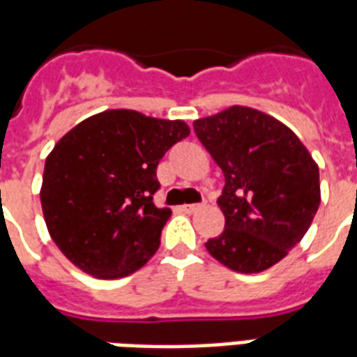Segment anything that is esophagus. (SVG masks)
<instances>
[{
    "label": "esophagus",
    "mask_w": 357,
    "mask_h": 357,
    "mask_svg": "<svg viewBox=\"0 0 357 357\" xmlns=\"http://www.w3.org/2000/svg\"><path fill=\"white\" fill-rule=\"evenodd\" d=\"M202 207H204V204H188L182 205V211H184V213H197Z\"/></svg>",
    "instance_id": "esophagus-1"
}]
</instances>
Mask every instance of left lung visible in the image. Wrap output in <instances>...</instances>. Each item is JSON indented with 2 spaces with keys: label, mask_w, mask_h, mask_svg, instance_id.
I'll use <instances>...</instances> for the list:
<instances>
[{
  "label": "left lung",
  "mask_w": 357,
  "mask_h": 357,
  "mask_svg": "<svg viewBox=\"0 0 357 357\" xmlns=\"http://www.w3.org/2000/svg\"><path fill=\"white\" fill-rule=\"evenodd\" d=\"M194 131L225 175L218 205L226 225L207 251L241 274L274 266L304 238L319 207L316 161L282 121L245 106L197 119Z\"/></svg>",
  "instance_id": "left-lung-1"
}]
</instances>
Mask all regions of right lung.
Returning a JSON list of instances; mask_svg holds the SVG:
<instances>
[{
    "instance_id": "obj_1",
    "label": "right lung",
    "mask_w": 357,
    "mask_h": 357,
    "mask_svg": "<svg viewBox=\"0 0 357 357\" xmlns=\"http://www.w3.org/2000/svg\"><path fill=\"white\" fill-rule=\"evenodd\" d=\"M190 135L184 121L108 110L62 137L45 160L41 209L51 238L83 272L116 280L160 247L171 209H158V163Z\"/></svg>"
}]
</instances>
